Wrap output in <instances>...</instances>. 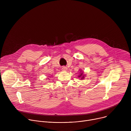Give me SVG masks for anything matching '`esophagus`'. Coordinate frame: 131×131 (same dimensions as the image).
Returning <instances> with one entry per match:
<instances>
[{
	"mask_svg": "<svg viewBox=\"0 0 131 131\" xmlns=\"http://www.w3.org/2000/svg\"><path fill=\"white\" fill-rule=\"evenodd\" d=\"M62 69V70L63 71H66L67 70V68L66 67H65V66H63Z\"/></svg>",
	"mask_w": 131,
	"mask_h": 131,
	"instance_id": "obj_1",
	"label": "esophagus"
}]
</instances>
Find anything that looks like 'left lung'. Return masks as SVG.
<instances>
[{
	"label": "left lung",
	"instance_id": "left-lung-1",
	"mask_svg": "<svg viewBox=\"0 0 131 131\" xmlns=\"http://www.w3.org/2000/svg\"><path fill=\"white\" fill-rule=\"evenodd\" d=\"M82 73H83V72L81 73V74H80V75L79 76V77H82L81 78V79H83V78H84V76H83V75H82Z\"/></svg>",
	"mask_w": 131,
	"mask_h": 131
}]
</instances>
